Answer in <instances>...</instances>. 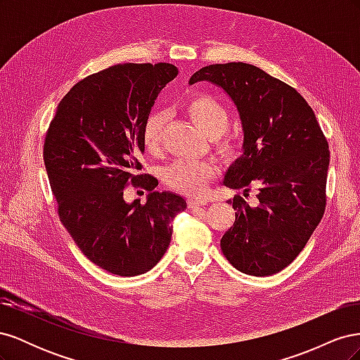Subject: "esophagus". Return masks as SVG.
Returning a JSON list of instances; mask_svg holds the SVG:
<instances>
[{"mask_svg": "<svg viewBox=\"0 0 360 360\" xmlns=\"http://www.w3.org/2000/svg\"><path fill=\"white\" fill-rule=\"evenodd\" d=\"M205 204H207V200H204V198H189L188 200L189 209H198V207L205 205Z\"/></svg>", "mask_w": 360, "mask_h": 360, "instance_id": "esophagus-1", "label": "esophagus"}]
</instances>
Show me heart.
<instances>
[{
  "label": "heart",
  "mask_w": 360,
  "mask_h": 360,
  "mask_svg": "<svg viewBox=\"0 0 360 360\" xmlns=\"http://www.w3.org/2000/svg\"><path fill=\"white\" fill-rule=\"evenodd\" d=\"M183 110L201 132L213 139L217 153L224 158H233L237 153L238 139L226 130L230 124V111L222 102L209 94H193L184 102ZM162 126L159 114H151L146 120L141 141L148 155H158L162 148ZM216 176L217 167L212 162L177 160L163 169L162 180L174 191L198 195Z\"/></svg>",
  "instance_id": "b5f03b06"
}]
</instances>
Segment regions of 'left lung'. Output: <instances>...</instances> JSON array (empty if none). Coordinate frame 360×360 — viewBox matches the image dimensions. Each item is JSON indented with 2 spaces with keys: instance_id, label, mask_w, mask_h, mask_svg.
<instances>
[{
  "instance_id": "obj_1",
  "label": "left lung",
  "mask_w": 360,
  "mask_h": 360,
  "mask_svg": "<svg viewBox=\"0 0 360 360\" xmlns=\"http://www.w3.org/2000/svg\"><path fill=\"white\" fill-rule=\"evenodd\" d=\"M198 81L224 89L242 120L243 155L224 184L258 189L257 207L240 195L228 201L236 221L221 238L222 252L246 275L278 274L302 252L324 214L328 139L302 94L252 64H210L189 84Z\"/></svg>"
}]
</instances>
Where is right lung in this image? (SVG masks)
<instances>
[{"instance_id":"obj_1","label":"right lung","mask_w":360,"mask_h":360,"mask_svg":"<svg viewBox=\"0 0 360 360\" xmlns=\"http://www.w3.org/2000/svg\"><path fill=\"white\" fill-rule=\"evenodd\" d=\"M174 64H117L75 84L58 103L43 144V162L57 213L91 263L118 276H136L167 252L174 221L186 210L176 193L156 192L141 174V132ZM129 184L149 192L127 205Z\"/></svg>"}]
</instances>
